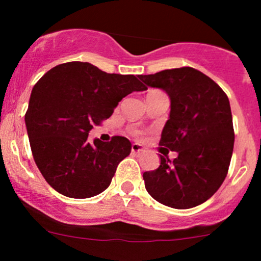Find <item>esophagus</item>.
<instances>
[{
  "mask_svg": "<svg viewBox=\"0 0 261 261\" xmlns=\"http://www.w3.org/2000/svg\"><path fill=\"white\" fill-rule=\"evenodd\" d=\"M131 151H133L134 154H140V152L144 151V146L140 145V144H133V145H131Z\"/></svg>",
  "mask_w": 261,
  "mask_h": 261,
  "instance_id": "esophagus-1",
  "label": "esophagus"
}]
</instances>
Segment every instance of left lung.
<instances>
[{"mask_svg": "<svg viewBox=\"0 0 261 261\" xmlns=\"http://www.w3.org/2000/svg\"><path fill=\"white\" fill-rule=\"evenodd\" d=\"M139 78L169 96V120L159 145L178 152L173 162L160 155L159 168L144 173L147 193L172 208L198 206L216 193L230 167L235 134L227 96L191 67Z\"/></svg>", "mask_w": 261, "mask_h": 261, "instance_id": "1", "label": "left lung"}]
</instances>
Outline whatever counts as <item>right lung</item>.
I'll return each mask as SVG.
<instances>
[{
  "label": "right lung",
  "instance_id": "1",
  "mask_svg": "<svg viewBox=\"0 0 261 261\" xmlns=\"http://www.w3.org/2000/svg\"><path fill=\"white\" fill-rule=\"evenodd\" d=\"M145 89L135 75L110 74L87 62L59 64L40 78L31 91L25 123L34 160L50 187L82 199L111 184L131 143L123 136L89 143L88 134L123 97Z\"/></svg>",
  "mask_w": 261,
  "mask_h": 261
}]
</instances>
